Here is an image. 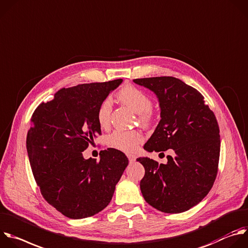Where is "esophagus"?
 Wrapping results in <instances>:
<instances>
[{
	"mask_svg": "<svg viewBox=\"0 0 248 248\" xmlns=\"http://www.w3.org/2000/svg\"><path fill=\"white\" fill-rule=\"evenodd\" d=\"M127 157H128V159H129V161L130 162H134L135 160H136V155H132V154H127Z\"/></svg>",
	"mask_w": 248,
	"mask_h": 248,
	"instance_id": "34e87169",
	"label": "esophagus"
}]
</instances>
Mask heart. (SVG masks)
Listing matches in <instances>:
<instances>
[{
  "label": "heart",
  "mask_w": 248,
  "mask_h": 248,
  "mask_svg": "<svg viewBox=\"0 0 248 248\" xmlns=\"http://www.w3.org/2000/svg\"><path fill=\"white\" fill-rule=\"evenodd\" d=\"M120 101L130 107L139 114L140 120L144 125H150L154 120V113L151 110L152 98L143 91L134 87L126 86L118 93ZM112 104L109 98L104 100L97 108L96 118L102 128H108L110 122ZM143 140V136L136 130L118 129L108 137V144L116 150L131 153L137 150L138 145Z\"/></svg>",
  "instance_id": "1"
}]
</instances>
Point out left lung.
<instances>
[{"mask_svg":"<svg viewBox=\"0 0 248 248\" xmlns=\"http://www.w3.org/2000/svg\"><path fill=\"white\" fill-rule=\"evenodd\" d=\"M156 95L160 121L144 151L167 155L166 164L150 157L137 159L144 167L140 187L145 202L164 213H181L199 204L211 189L218 171L220 130L203 95L175 77L135 79Z\"/></svg>","mask_w":248,"mask_h":248,"instance_id":"left-lung-1","label":"left lung"}]
</instances>
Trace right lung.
Here are the masks:
<instances>
[{"mask_svg": "<svg viewBox=\"0 0 248 248\" xmlns=\"http://www.w3.org/2000/svg\"><path fill=\"white\" fill-rule=\"evenodd\" d=\"M122 79L62 89L34 111L26 138L31 169L44 199L70 219L91 217L110 202L129 164L125 154L108 148L100 160L82 152L101 135L96 112Z\"/></svg>", "mask_w": 248, "mask_h": 248, "instance_id": "add662e5", "label": "right lung"}]
</instances>
